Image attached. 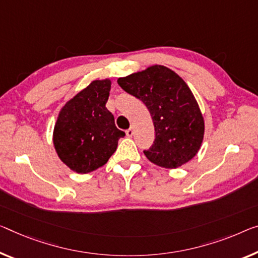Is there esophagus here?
<instances>
[{
    "label": "esophagus",
    "mask_w": 258,
    "mask_h": 258,
    "mask_svg": "<svg viewBox=\"0 0 258 258\" xmlns=\"http://www.w3.org/2000/svg\"><path fill=\"white\" fill-rule=\"evenodd\" d=\"M125 135L128 137H132L133 136V135H134V128H133V126H130L129 129L125 130Z\"/></svg>",
    "instance_id": "34e87169"
}]
</instances>
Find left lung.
<instances>
[{"label":"left lung","instance_id":"8db88e82","mask_svg":"<svg viewBox=\"0 0 258 258\" xmlns=\"http://www.w3.org/2000/svg\"><path fill=\"white\" fill-rule=\"evenodd\" d=\"M126 93L140 99L152 116L153 145L144 150L160 167L176 168L191 160L201 148L204 120L191 91L179 75L162 66L117 79Z\"/></svg>","mask_w":258,"mask_h":258}]
</instances>
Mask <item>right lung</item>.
<instances>
[{"instance_id": "right-lung-1", "label": "right lung", "mask_w": 258, "mask_h": 258, "mask_svg": "<svg viewBox=\"0 0 258 258\" xmlns=\"http://www.w3.org/2000/svg\"><path fill=\"white\" fill-rule=\"evenodd\" d=\"M110 81H93L69 100L58 114L54 128V146L75 172L85 174L104 166L125 134L117 129L106 108Z\"/></svg>"}]
</instances>
